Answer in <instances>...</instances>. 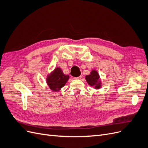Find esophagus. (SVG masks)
Here are the masks:
<instances>
[{"instance_id":"34e87169","label":"esophagus","mask_w":148,"mask_h":148,"mask_svg":"<svg viewBox=\"0 0 148 148\" xmlns=\"http://www.w3.org/2000/svg\"><path fill=\"white\" fill-rule=\"evenodd\" d=\"M82 76H79V77H75L74 79H82Z\"/></svg>"}]
</instances>
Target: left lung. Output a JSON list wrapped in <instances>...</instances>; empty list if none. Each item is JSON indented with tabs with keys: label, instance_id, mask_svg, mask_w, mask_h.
I'll return each instance as SVG.
<instances>
[{
	"label": "left lung",
	"instance_id": "1",
	"mask_svg": "<svg viewBox=\"0 0 148 148\" xmlns=\"http://www.w3.org/2000/svg\"><path fill=\"white\" fill-rule=\"evenodd\" d=\"M86 80L88 83L95 88L99 89L101 87V83L99 80V75L96 70H92L91 74L86 76Z\"/></svg>",
	"mask_w": 148,
	"mask_h": 148
}]
</instances>
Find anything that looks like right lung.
I'll return each mask as SVG.
<instances>
[{
	"label": "right lung",
	"instance_id": "1",
	"mask_svg": "<svg viewBox=\"0 0 148 148\" xmlns=\"http://www.w3.org/2000/svg\"><path fill=\"white\" fill-rule=\"evenodd\" d=\"M69 79V76L64 74L60 68H56L52 73L48 75L47 83L51 90L58 91L64 86Z\"/></svg>",
	"mask_w": 148,
	"mask_h": 148
}]
</instances>
